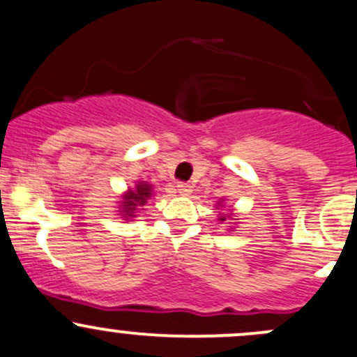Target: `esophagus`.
I'll return each mask as SVG.
<instances>
[{"label": "esophagus", "mask_w": 357, "mask_h": 357, "mask_svg": "<svg viewBox=\"0 0 357 357\" xmlns=\"http://www.w3.org/2000/svg\"><path fill=\"white\" fill-rule=\"evenodd\" d=\"M176 188H178V193L181 195V197H190L191 191H193V190H191V186L188 185V183H179V185Z\"/></svg>", "instance_id": "obj_1"}]
</instances>
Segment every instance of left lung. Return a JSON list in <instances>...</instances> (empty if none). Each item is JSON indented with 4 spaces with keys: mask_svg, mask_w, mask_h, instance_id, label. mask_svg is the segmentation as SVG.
<instances>
[{
    "mask_svg": "<svg viewBox=\"0 0 357 357\" xmlns=\"http://www.w3.org/2000/svg\"><path fill=\"white\" fill-rule=\"evenodd\" d=\"M217 210L220 211V213H218L217 220L220 223H227V229H229V232H232V230L236 229V225L238 222L237 215H234L232 210L225 211V199H223V198L218 199V202H217Z\"/></svg>",
    "mask_w": 357,
    "mask_h": 357,
    "instance_id": "left-lung-1",
    "label": "left lung"
}]
</instances>
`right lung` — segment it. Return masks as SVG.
<instances>
[{
	"mask_svg": "<svg viewBox=\"0 0 357 357\" xmlns=\"http://www.w3.org/2000/svg\"><path fill=\"white\" fill-rule=\"evenodd\" d=\"M152 193H154L152 185H149L147 181H137L134 188H128L127 191L120 195V202H116L119 203V206H116L119 210H115L119 211L116 215L125 222L134 220L140 213V210H144L142 206L152 197Z\"/></svg>",
	"mask_w": 357,
	"mask_h": 357,
	"instance_id": "add662e5",
	"label": "right lung"
}]
</instances>
